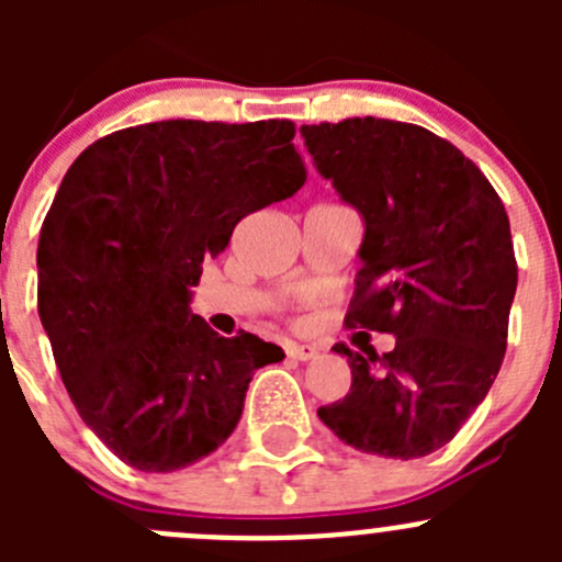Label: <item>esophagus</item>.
I'll list each match as a JSON object with an SVG mask.
<instances>
[{
    "label": "esophagus",
    "instance_id": "34e87169",
    "mask_svg": "<svg viewBox=\"0 0 562 562\" xmlns=\"http://www.w3.org/2000/svg\"><path fill=\"white\" fill-rule=\"evenodd\" d=\"M285 353L296 361H313L321 350L315 345H304V342H288L285 345Z\"/></svg>",
    "mask_w": 562,
    "mask_h": 562
}]
</instances>
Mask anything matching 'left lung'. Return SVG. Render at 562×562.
<instances>
[{
    "instance_id": "8db88e82",
    "label": "left lung",
    "mask_w": 562,
    "mask_h": 562,
    "mask_svg": "<svg viewBox=\"0 0 562 562\" xmlns=\"http://www.w3.org/2000/svg\"><path fill=\"white\" fill-rule=\"evenodd\" d=\"M299 133L364 223L345 323L396 337L383 356L334 345L353 383L317 416L364 454H432L484 402L506 353L517 293L506 209L457 146L418 124L356 116Z\"/></svg>"
}]
</instances>
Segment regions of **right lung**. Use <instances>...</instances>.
I'll return each mask as SVG.
<instances>
[{
  "label": "right lung",
  "instance_id": "1",
  "mask_svg": "<svg viewBox=\"0 0 562 562\" xmlns=\"http://www.w3.org/2000/svg\"><path fill=\"white\" fill-rule=\"evenodd\" d=\"M285 119H171L94 140L37 245V310L78 416L130 468L171 473L228 440L255 370L282 348L225 339L192 288L236 223L304 184Z\"/></svg>",
  "mask_w": 562,
  "mask_h": 562
}]
</instances>
